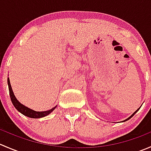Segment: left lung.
I'll return each mask as SVG.
<instances>
[{"label": "left lung", "instance_id": "1", "mask_svg": "<svg viewBox=\"0 0 151 151\" xmlns=\"http://www.w3.org/2000/svg\"><path fill=\"white\" fill-rule=\"evenodd\" d=\"M139 108H140V107H139ZM139 109H137V110H136V111H135V112H134V113H133V114H132V115H131V116H130V117H129V118H127V119H126V120H125V121H128V120H129V119H130V118H132V117H133V116H134V115H135V113H136V112H137V111H138V110H139Z\"/></svg>", "mask_w": 151, "mask_h": 151}]
</instances>
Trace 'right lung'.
I'll return each instance as SVG.
<instances>
[{"mask_svg":"<svg viewBox=\"0 0 151 151\" xmlns=\"http://www.w3.org/2000/svg\"><path fill=\"white\" fill-rule=\"evenodd\" d=\"M7 81H8L9 90V95H10V98H11V100H12V104H13L14 106V107L16 108V109L20 112V113H22V115L31 118H43V117H45L47 116V115H48L49 114L51 113V112L55 109L56 106H55V107L52 108V109H50V110L44 111V112H36V111H34L33 110V109H30V108L27 107V106H25V105L21 104V103L17 99L16 97H15L13 91H12V86H11L9 78H8Z\"/></svg>","mask_w":151,"mask_h":151,"instance_id":"obj_1","label":"right lung"}]
</instances>
